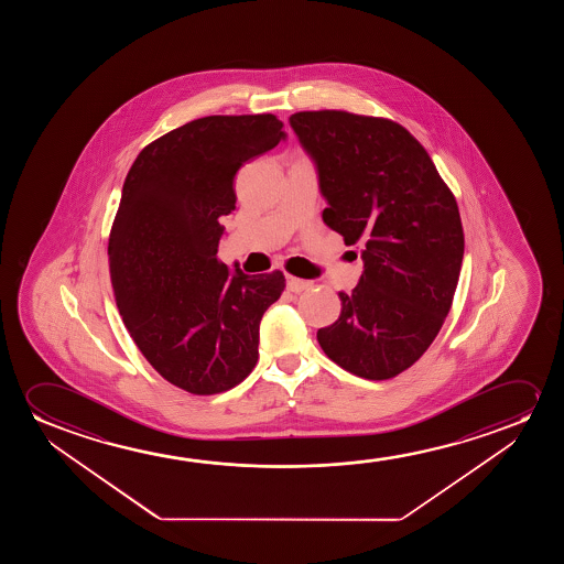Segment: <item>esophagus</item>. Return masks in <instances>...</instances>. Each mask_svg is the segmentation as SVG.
<instances>
[{"instance_id": "esophagus-1", "label": "esophagus", "mask_w": 564, "mask_h": 564, "mask_svg": "<svg viewBox=\"0 0 564 564\" xmlns=\"http://www.w3.org/2000/svg\"><path fill=\"white\" fill-rule=\"evenodd\" d=\"M312 283L310 281H304V279L293 278V275H289L286 278V289L291 291V293H302V291H308Z\"/></svg>"}]
</instances>
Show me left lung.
<instances>
[{
    "mask_svg": "<svg viewBox=\"0 0 564 564\" xmlns=\"http://www.w3.org/2000/svg\"><path fill=\"white\" fill-rule=\"evenodd\" d=\"M289 121L316 162L325 224L364 247L360 281L339 293V319L317 343L358 378H394L430 348L453 304L464 256L455 194L391 119L322 109Z\"/></svg>",
    "mask_w": 564,
    "mask_h": 564,
    "instance_id": "left-lung-1",
    "label": "left lung"
}]
</instances>
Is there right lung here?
Segmentation results:
<instances>
[{
	"label": "right lung",
	"instance_id": "obj_1",
	"mask_svg": "<svg viewBox=\"0 0 564 564\" xmlns=\"http://www.w3.org/2000/svg\"><path fill=\"white\" fill-rule=\"evenodd\" d=\"M283 139L271 113L202 117L150 142L124 178L108 247L117 308L150 366L186 393L229 391L258 362L285 275L227 270L219 217L235 209L240 165Z\"/></svg>",
	"mask_w": 564,
	"mask_h": 564
}]
</instances>
